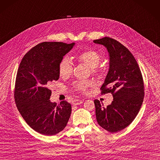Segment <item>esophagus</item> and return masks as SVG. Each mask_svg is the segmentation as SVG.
<instances>
[{
	"label": "esophagus",
	"mask_w": 160,
	"mask_h": 160,
	"mask_svg": "<svg viewBox=\"0 0 160 160\" xmlns=\"http://www.w3.org/2000/svg\"><path fill=\"white\" fill-rule=\"evenodd\" d=\"M84 102V101L82 100H79V99H74L73 101H72V104L73 105H80V104H82Z\"/></svg>",
	"instance_id": "esophagus-1"
}]
</instances>
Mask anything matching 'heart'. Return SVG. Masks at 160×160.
Here are the masks:
<instances>
[{"mask_svg": "<svg viewBox=\"0 0 160 160\" xmlns=\"http://www.w3.org/2000/svg\"><path fill=\"white\" fill-rule=\"evenodd\" d=\"M78 59L82 63L92 69L93 73H98L99 72V69L97 68L99 65L101 57L97 51L88 49V50L82 52L78 56ZM59 76L63 78H67L69 77L73 72V65L72 61L68 57H64L61 60L59 64ZM94 83L91 81H78L74 83V87L78 91L81 92H86L88 88L92 87Z\"/></svg>", "mask_w": 160, "mask_h": 160, "instance_id": "b5f03b06", "label": "heart"}]
</instances>
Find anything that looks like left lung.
Here are the masks:
<instances>
[{"label": "left lung", "mask_w": 160, "mask_h": 160, "mask_svg": "<svg viewBox=\"0 0 160 160\" xmlns=\"http://www.w3.org/2000/svg\"><path fill=\"white\" fill-rule=\"evenodd\" d=\"M103 45L109 56V68L101 94L112 93L113 100L104 108L95 100L97 121L102 128L114 133L124 129L136 118L144 99V83L141 69L128 48L109 37L95 40Z\"/></svg>", "instance_id": "obj_1"}]
</instances>
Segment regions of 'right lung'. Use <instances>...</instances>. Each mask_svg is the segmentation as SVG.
<instances>
[{"label":"right lung","mask_w":160,"mask_h":160,"mask_svg":"<svg viewBox=\"0 0 160 160\" xmlns=\"http://www.w3.org/2000/svg\"><path fill=\"white\" fill-rule=\"evenodd\" d=\"M75 43L44 42L24 55L15 80L14 97L19 113L36 132L52 136L66 126L72 112L66 101H50L52 81L59 78V64Z\"/></svg>","instance_id":"add662e5"}]
</instances>
